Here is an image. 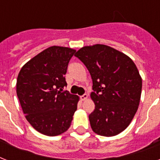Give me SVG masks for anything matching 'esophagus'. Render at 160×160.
Wrapping results in <instances>:
<instances>
[{
  "instance_id": "34e87169",
  "label": "esophagus",
  "mask_w": 160,
  "mask_h": 160,
  "mask_svg": "<svg viewBox=\"0 0 160 160\" xmlns=\"http://www.w3.org/2000/svg\"><path fill=\"white\" fill-rule=\"evenodd\" d=\"M87 98H88V95H87V94H84V95L80 96V100H86V99H87Z\"/></svg>"
}]
</instances>
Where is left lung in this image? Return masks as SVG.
I'll return each mask as SVG.
<instances>
[{"mask_svg":"<svg viewBox=\"0 0 160 160\" xmlns=\"http://www.w3.org/2000/svg\"><path fill=\"white\" fill-rule=\"evenodd\" d=\"M93 81L90 97L95 109L89 115L93 131L114 136L129 126L139 105L142 79L134 61L105 45L85 46L75 54Z\"/></svg>","mask_w":160,"mask_h":160,"instance_id":"1","label":"left lung"}]
</instances>
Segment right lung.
I'll use <instances>...</instances> for the list:
<instances>
[{
    "label": "right lung",
    "instance_id": "1",
    "mask_svg": "<svg viewBox=\"0 0 160 160\" xmlns=\"http://www.w3.org/2000/svg\"><path fill=\"white\" fill-rule=\"evenodd\" d=\"M75 51L51 46L23 65L16 81V94L26 119L48 136L65 132L77 109L79 97L63 90L65 75Z\"/></svg>",
    "mask_w": 160,
    "mask_h": 160
}]
</instances>
